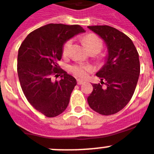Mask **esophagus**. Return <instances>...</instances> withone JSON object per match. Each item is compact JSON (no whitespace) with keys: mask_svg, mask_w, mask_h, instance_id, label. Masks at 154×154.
<instances>
[{"mask_svg":"<svg viewBox=\"0 0 154 154\" xmlns=\"http://www.w3.org/2000/svg\"><path fill=\"white\" fill-rule=\"evenodd\" d=\"M84 82H85V81L82 79H77V83H78V85H81V84H83Z\"/></svg>","mask_w":154,"mask_h":154,"instance_id":"obj_1","label":"esophagus"}]
</instances>
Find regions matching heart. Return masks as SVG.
I'll list each match as a JSON object with an SVG mask.
<instances>
[{
    "label": "heart",
    "mask_w": 154,
    "mask_h": 154,
    "mask_svg": "<svg viewBox=\"0 0 154 154\" xmlns=\"http://www.w3.org/2000/svg\"><path fill=\"white\" fill-rule=\"evenodd\" d=\"M83 41L89 51H92V50H96L99 53L100 51H101V49H102V47H103V43H102L101 40L94 34H89V35L86 36L84 37ZM72 46V39H68V41L64 43L62 49V54L64 57L68 56V54L70 53ZM69 70L75 76L81 77V78H85L87 75L88 72H91L93 70V68H92V66L89 65V64H77L71 66Z\"/></svg>",
    "instance_id": "1"
}]
</instances>
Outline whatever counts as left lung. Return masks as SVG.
<instances>
[{
    "label": "left lung",
    "instance_id": "8db88e82",
    "mask_svg": "<svg viewBox=\"0 0 154 154\" xmlns=\"http://www.w3.org/2000/svg\"><path fill=\"white\" fill-rule=\"evenodd\" d=\"M88 28L103 39L107 49L106 62L96 74L101 84H93L88 103L100 115H114L125 107L136 90L140 73L139 54L132 39L115 28L109 26ZM102 84L106 86L103 88Z\"/></svg>",
    "mask_w": 154,
    "mask_h": 154
}]
</instances>
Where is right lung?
<instances>
[{"instance_id":"1","label":"right lung","mask_w":154,"mask_h":154,"mask_svg":"<svg viewBox=\"0 0 154 154\" xmlns=\"http://www.w3.org/2000/svg\"><path fill=\"white\" fill-rule=\"evenodd\" d=\"M82 32L85 30L79 25H46L30 32L18 49L17 72L22 91L30 104L48 118L61 115L69 103L77 82L59 71L57 62L64 43ZM57 73L61 80L53 82L51 76Z\"/></svg>"}]
</instances>
